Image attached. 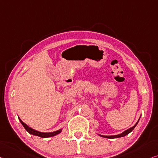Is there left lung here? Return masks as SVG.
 Returning a JSON list of instances; mask_svg holds the SVG:
<instances>
[{
	"label": "left lung",
	"mask_w": 158,
	"mask_h": 158,
	"mask_svg": "<svg viewBox=\"0 0 158 158\" xmlns=\"http://www.w3.org/2000/svg\"><path fill=\"white\" fill-rule=\"evenodd\" d=\"M140 118L138 119V121H137V123H136L135 125H134V126H133V127H131V128H128V130H126V131H123V133H121V134H118V135H101V134H98V135H100V136H102V137H103V138H116L123 137V136H126V135H128V134L130 133L132 131H133L134 128H135V127L136 126H137V124L138 123V122H139V120H140Z\"/></svg>",
	"instance_id": "obj_1"
}]
</instances>
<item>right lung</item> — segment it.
<instances>
[{"mask_svg": "<svg viewBox=\"0 0 158 158\" xmlns=\"http://www.w3.org/2000/svg\"><path fill=\"white\" fill-rule=\"evenodd\" d=\"M19 120H20L21 124L23 125V127H24L25 130H26L28 133L30 134H32V135H37V136H39V137H41V138H49V137H52V136H55L58 135V134H60L61 132L62 131V128L60 129V130H57L56 131H54V132H49V133H44V132H40V131H36L35 130V129L30 128L27 126V124H25L24 122L22 121V120H21L20 118H18Z\"/></svg>", "mask_w": 158, "mask_h": 158, "instance_id": "add662e5", "label": "right lung"}]
</instances>
